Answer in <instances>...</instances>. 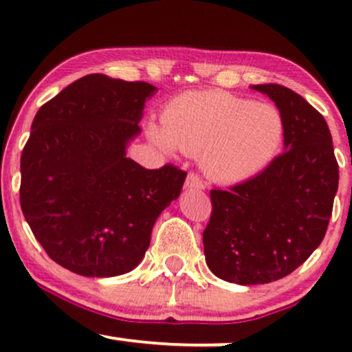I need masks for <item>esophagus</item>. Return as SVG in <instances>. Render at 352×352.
<instances>
[{"label": "esophagus", "instance_id": "34e87169", "mask_svg": "<svg viewBox=\"0 0 352 352\" xmlns=\"http://www.w3.org/2000/svg\"><path fill=\"white\" fill-rule=\"evenodd\" d=\"M185 188L187 190H204L205 184L200 180L199 175H195V173H188L187 179H185Z\"/></svg>", "mask_w": 352, "mask_h": 352}]
</instances>
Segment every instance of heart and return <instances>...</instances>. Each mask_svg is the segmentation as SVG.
Returning <instances> with one entry per match:
<instances>
[{
    "label": "heart",
    "instance_id": "1",
    "mask_svg": "<svg viewBox=\"0 0 352 352\" xmlns=\"http://www.w3.org/2000/svg\"><path fill=\"white\" fill-rule=\"evenodd\" d=\"M148 135L164 152L199 155L205 175L218 184H241L260 175L280 153L285 120L272 104L225 91L185 92L165 107L162 127Z\"/></svg>",
    "mask_w": 352,
    "mask_h": 352
}]
</instances>
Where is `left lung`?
Masks as SVG:
<instances>
[{
    "label": "left lung",
    "mask_w": 352,
    "mask_h": 352,
    "mask_svg": "<svg viewBox=\"0 0 352 352\" xmlns=\"http://www.w3.org/2000/svg\"><path fill=\"white\" fill-rule=\"evenodd\" d=\"M285 120V151L260 175L212 190L204 232L205 260L215 276L265 285L301 266L326 235L339 168L324 117L280 84H258Z\"/></svg>",
    "instance_id": "obj_1"
}]
</instances>
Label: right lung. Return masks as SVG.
<instances>
[{"mask_svg":"<svg viewBox=\"0 0 352 352\" xmlns=\"http://www.w3.org/2000/svg\"><path fill=\"white\" fill-rule=\"evenodd\" d=\"M148 82L84 76L36 114L21 153V210L56 263L109 278L142 261L155 220L187 173L147 170L127 157L140 134Z\"/></svg>","mask_w":352,"mask_h":352,"instance_id":"obj_1","label":"right lung"}]
</instances>
